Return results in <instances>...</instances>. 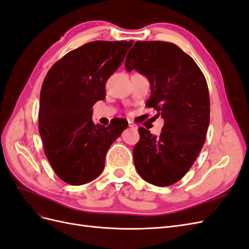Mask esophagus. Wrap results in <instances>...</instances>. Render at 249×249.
Segmentation results:
<instances>
[{
  "mask_svg": "<svg viewBox=\"0 0 249 249\" xmlns=\"http://www.w3.org/2000/svg\"><path fill=\"white\" fill-rule=\"evenodd\" d=\"M129 126L131 127V129H135V130L137 129V125L135 124L133 122H131V120H130V122H129Z\"/></svg>",
  "mask_w": 249,
  "mask_h": 249,
  "instance_id": "esophagus-1",
  "label": "esophagus"
}]
</instances>
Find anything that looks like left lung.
<instances>
[{"label": "left lung", "instance_id": "1", "mask_svg": "<svg viewBox=\"0 0 249 249\" xmlns=\"http://www.w3.org/2000/svg\"><path fill=\"white\" fill-rule=\"evenodd\" d=\"M125 70L149 80L146 103L164 119L160 136L140 126L133 149L135 167L143 179L165 187L189 171L206 141L210 97L205 76L194 60L175 43L137 41L125 58Z\"/></svg>", "mask_w": 249, "mask_h": 249}]
</instances>
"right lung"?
Wrapping results in <instances>:
<instances>
[{"mask_svg":"<svg viewBox=\"0 0 249 249\" xmlns=\"http://www.w3.org/2000/svg\"><path fill=\"white\" fill-rule=\"evenodd\" d=\"M133 42H88L58 60L43 80L38 130L51 166L67 184L80 186L99 177L110 145L127 127L123 118L95 125L91 116Z\"/></svg>","mask_w":249,"mask_h":249,"instance_id":"add662e5","label":"right lung"}]
</instances>
